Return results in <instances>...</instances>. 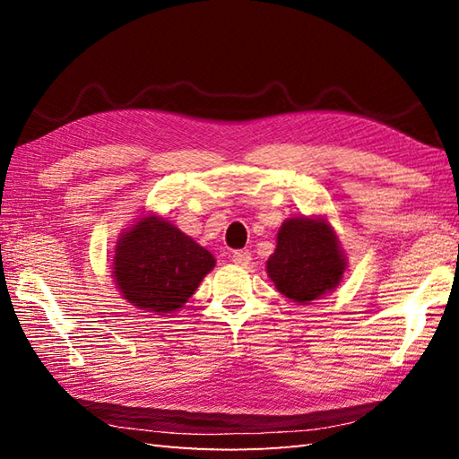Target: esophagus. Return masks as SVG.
I'll return each instance as SVG.
<instances>
[{
  "mask_svg": "<svg viewBox=\"0 0 459 459\" xmlns=\"http://www.w3.org/2000/svg\"><path fill=\"white\" fill-rule=\"evenodd\" d=\"M230 260L235 262L237 266H248V264H250V252H248V250H237V252H232Z\"/></svg>",
  "mask_w": 459,
  "mask_h": 459,
  "instance_id": "34e87169",
  "label": "esophagus"
}]
</instances>
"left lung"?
Segmentation results:
<instances>
[{"label": "left lung", "instance_id": "obj_1", "mask_svg": "<svg viewBox=\"0 0 459 459\" xmlns=\"http://www.w3.org/2000/svg\"><path fill=\"white\" fill-rule=\"evenodd\" d=\"M266 268L280 294L307 304L339 284L345 258L325 221L301 217L281 224L276 250Z\"/></svg>", "mask_w": 459, "mask_h": 459}]
</instances>
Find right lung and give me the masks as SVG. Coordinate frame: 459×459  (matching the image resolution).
I'll return each instance as SVG.
<instances>
[{
    "label": "right lung",
    "mask_w": 459,
    "mask_h": 459,
    "mask_svg": "<svg viewBox=\"0 0 459 459\" xmlns=\"http://www.w3.org/2000/svg\"><path fill=\"white\" fill-rule=\"evenodd\" d=\"M214 266L209 250L171 222L145 217L122 235L114 256V281L140 309L171 314L199 288Z\"/></svg>",
    "instance_id": "obj_1"
}]
</instances>
